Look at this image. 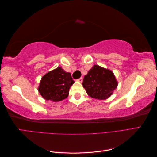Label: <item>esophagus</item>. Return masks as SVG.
<instances>
[{
  "instance_id": "1",
  "label": "esophagus",
  "mask_w": 157,
  "mask_h": 157,
  "mask_svg": "<svg viewBox=\"0 0 157 157\" xmlns=\"http://www.w3.org/2000/svg\"><path fill=\"white\" fill-rule=\"evenodd\" d=\"M82 80H83V78L82 77H80L78 79H77V81H78L80 82H82Z\"/></svg>"
}]
</instances>
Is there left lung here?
<instances>
[{
    "label": "left lung",
    "instance_id": "obj_1",
    "mask_svg": "<svg viewBox=\"0 0 157 157\" xmlns=\"http://www.w3.org/2000/svg\"><path fill=\"white\" fill-rule=\"evenodd\" d=\"M82 85L88 96L103 100L111 96L118 82L111 71L94 65L84 76Z\"/></svg>",
    "mask_w": 157,
    "mask_h": 157
}]
</instances>
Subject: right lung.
Here are the masks:
<instances>
[{
	"mask_svg": "<svg viewBox=\"0 0 157 157\" xmlns=\"http://www.w3.org/2000/svg\"><path fill=\"white\" fill-rule=\"evenodd\" d=\"M74 82L71 73L58 67L42 77L39 92L46 100L59 101L68 97L69 88Z\"/></svg>",
	"mask_w": 157,
	"mask_h": 157,
	"instance_id": "add662e5",
	"label": "right lung"
}]
</instances>
